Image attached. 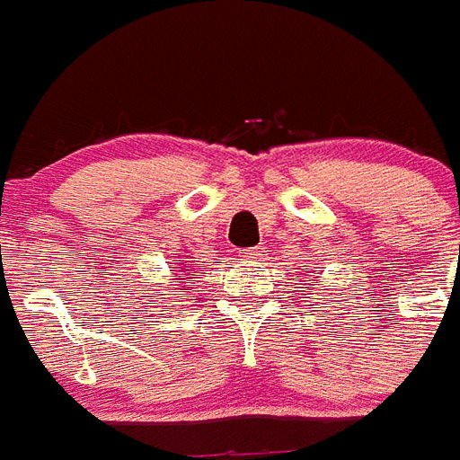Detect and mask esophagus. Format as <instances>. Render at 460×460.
Masks as SVG:
<instances>
[{"label": "esophagus", "mask_w": 460, "mask_h": 460, "mask_svg": "<svg viewBox=\"0 0 460 460\" xmlns=\"http://www.w3.org/2000/svg\"><path fill=\"white\" fill-rule=\"evenodd\" d=\"M259 256H263V253H261V249H259V247L247 249V252H244V259H259Z\"/></svg>", "instance_id": "esophagus-1"}]
</instances>
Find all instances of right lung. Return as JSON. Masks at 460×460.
I'll list each match as a JSON object with an SVG mask.
<instances>
[{"instance_id":"add662e5","label":"right lung","mask_w":460,"mask_h":460,"mask_svg":"<svg viewBox=\"0 0 460 460\" xmlns=\"http://www.w3.org/2000/svg\"><path fill=\"white\" fill-rule=\"evenodd\" d=\"M187 270H190V266H182V270H175V275H172V278H175V280H182V275H187Z\"/></svg>"}]
</instances>
